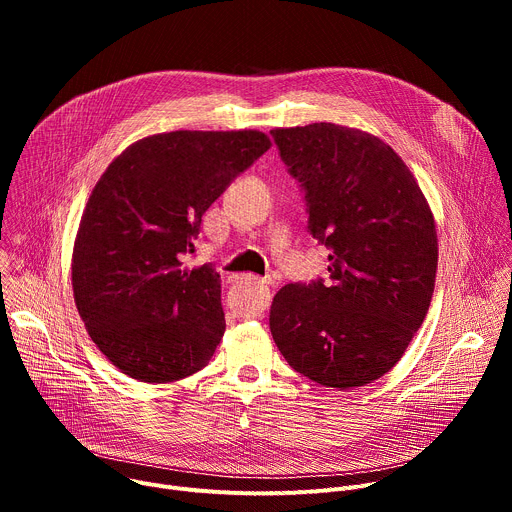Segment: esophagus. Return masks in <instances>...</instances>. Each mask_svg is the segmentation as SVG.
Instances as JSON below:
<instances>
[{"mask_svg":"<svg viewBox=\"0 0 512 512\" xmlns=\"http://www.w3.org/2000/svg\"><path fill=\"white\" fill-rule=\"evenodd\" d=\"M241 281H249V283H253V285H257V287L267 289V281H265V279H259V277H253V275H245V277H241Z\"/></svg>","mask_w":512,"mask_h":512,"instance_id":"1","label":"esophagus"}]
</instances>
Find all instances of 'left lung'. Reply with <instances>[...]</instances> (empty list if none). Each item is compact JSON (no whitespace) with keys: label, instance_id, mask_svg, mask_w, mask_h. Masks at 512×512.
<instances>
[{"label":"left lung","instance_id":"8db88e82","mask_svg":"<svg viewBox=\"0 0 512 512\" xmlns=\"http://www.w3.org/2000/svg\"><path fill=\"white\" fill-rule=\"evenodd\" d=\"M271 137L306 194L310 235L330 251L326 279L277 291L271 336L314 383L369 385L399 362L429 310L433 214L405 162L367 131L312 123Z\"/></svg>","mask_w":512,"mask_h":512}]
</instances>
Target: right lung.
<instances>
[{
  "mask_svg": "<svg viewBox=\"0 0 512 512\" xmlns=\"http://www.w3.org/2000/svg\"><path fill=\"white\" fill-rule=\"evenodd\" d=\"M271 141L261 131H170L117 156L85 206L72 289L89 336L143 383L194 375L225 334L221 275L190 269L202 214Z\"/></svg>",
  "mask_w": 512,
  "mask_h": 512,
  "instance_id": "right-lung-1",
  "label": "right lung"
}]
</instances>
